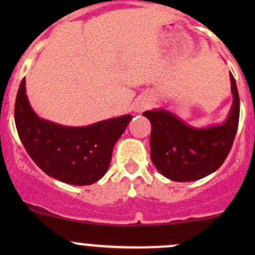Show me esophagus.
I'll use <instances>...</instances> for the list:
<instances>
[{"mask_svg": "<svg viewBox=\"0 0 255 255\" xmlns=\"http://www.w3.org/2000/svg\"><path fill=\"white\" fill-rule=\"evenodd\" d=\"M144 109H146V105H145V104L138 105V106L135 107V111H137V112H140V111H143Z\"/></svg>", "mask_w": 255, "mask_h": 255, "instance_id": "obj_1", "label": "esophagus"}]
</instances>
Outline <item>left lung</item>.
I'll list each match as a JSON object with an SVG mask.
<instances>
[{
  "mask_svg": "<svg viewBox=\"0 0 255 255\" xmlns=\"http://www.w3.org/2000/svg\"><path fill=\"white\" fill-rule=\"evenodd\" d=\"M233 102L222 125L195 128L166 110L143 112L150 121V158L173 181H195L215 173L227 158L239 122V95L230 73Z\"/></svg>",
  "mask_w": 255,
  "mask_h": 255,
  "instance_id": "8db88e82",
  "label": "left lung"
}]
</instances>
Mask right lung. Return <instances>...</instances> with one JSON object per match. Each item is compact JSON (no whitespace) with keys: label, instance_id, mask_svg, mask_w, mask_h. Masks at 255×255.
Wrapping results in <instances>:
<instances>
[{"label":"right lung","instance_id":"add662e5","mask_svg":"<svg viewBox=\"0 0 255 255\" xmlns=\"http://www.w3.org/2000/svg\"><path fill=\"white\" fill-rule=\"evenodd\" d=\"M132 116L101 121L86 127H69L38 117L25 94L18 89L14 121L18 135L35 164L49 176L66 184L91 185L106 174L112 150Z\"/></svg>","mask_w":255,"mask_h":255}]
</instances>
